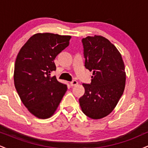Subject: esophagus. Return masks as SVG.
Instances as JSON below:
<instances>
[{"label":"esophagus","instance_id":"esophagus-1","mask_svg":"<svg viewBox=\"0 0 148 148\" xmlns=\"http://www.w3.org/2000/svg\"><path fill=\"white\" fill-rule=\"evenodd\" d=\"M77 84H78V81H76V80H74V81H72V82H70V85L72 86H74Z\"/></svg>","mask_w":148,"mask_h":148}]
</instances>
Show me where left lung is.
Wrapping results in <instances>:
<instances>
[{
    "label": "left lung",
    "instance_id": "obj_1",
    "mask_svg": "<svg viewBox=\"0 0 148 148\" xmlns=\"http://www.w3.org/2000/svg\"><path fill=\"white\" fill-rule=\"evenodd\" d=\"M85 67L92 72L90 84H83L85 93L79 99L85 115L94 120L113 111L123 94L126 73L123 58L113 44L101 35L82 39Z\"/></svg>",
    "mask_w": 148,
    "mask_h": 148
}]
</instances>
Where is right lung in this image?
I'll return each mask as SVG.
<instances>
[{
	"instance_id": "add662e5",
	"label": "right lung",
	"mask_w": 148,
	"mask_h": 148,
	"mask_svg": "<svg viewBox=\"0 0 148 148\" xmlns=\"http://www.w3.org/2000/svg\"><path fill=\"white\" fill-rule=\"evenodd\" d=\"M71 36L45 33L30 37L20 49L14 64V86L22 103L37 118H50L67 90L51 73L54 59L68 47Z\"/></svg>"
}]
</instances>
